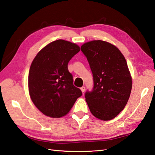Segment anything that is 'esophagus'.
Listing matches in <instances>:
<instances>
[{"instance_id":"1","label":"esophagus","mask_w":155,"mask_h":155,"mask_svg":"<svg viewBox=\"0 0 155 155\" xmlns=\"http://www.w3.org/2000/svg\"><path fill=\"white\" fill-rule=\"evenodd\" d=\"M85 86H82V87L81 88V91H82V92H84V91H85Z\"/></svg>"}]
</instances>
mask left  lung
Listing matches in <instances>:
<instances>
[{
    "label": "left lung",
    "instance_id": "1",
    "mask_svg": "<svg viewBox=\"0 0 155 155\" xmlns=\"http://www.w3.org/2000/svg\"><path fill=\"white\" fill-rule=\"evenodd\" d=\"M93 74L92 91L85 93L94 116L111 120L124 110L130 96L132 78L123 54L110 43L94 40L81 46Z\"/></svg>",
    "mask_w": 155,
    "mask_h": 155
}]
</instances>
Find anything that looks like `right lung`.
<instances>
[{
    "instance_id": "obj_1",
    "label": "right lung",
    "mask_w": 155,
    "mask_h": 155,
    "mask_svg": "<svg viewBox=\"0 0 155 155\" xmlns=\"http://www.w3.org/2000/svg\"><path fill=\"white\" fill-rule=\"evenodd\" d=\"M79 51L77 44L58 39L44 47L32 61L28 75L29 93L34 105L45 116H65L82 96L68 70L69 61Z\"/></svg>"
}]
</instances>
